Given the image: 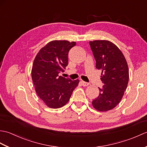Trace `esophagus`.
Returning <instances> with one entry per match:
<instances>
[{"label": "esophagus", "mask_w": 147, "mask_h": 147, "mask_svg": "<svg viewBox=\"0 0 147 147\" xmlns=\"http://www.w3.org/2000/svg\"><path fill=\"white\" fill-rule=\"evenodd\" d=\"M82 85L83 86H88L90 85L88 83L85 82H83V81H82Z\"/></svg>", "instance_id": "1"}]
</instances>
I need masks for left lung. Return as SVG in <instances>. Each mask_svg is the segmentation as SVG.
Instances as JSON below:
<instances>
[{"label":"left lung","instance_id":"left-lung-1","mask_svg":"<svg viewBox=\"0 0 147 147\" xmlns=\"http://www.w3.org/2000/svg\"><path fill=\"white\" fill-rule=\"evenodd\" d=\"M96 61V68L102 71L100 80L104 84L99 88L97 98L92 105L97 111L114 109L121 100L129 81V69L123 53L108 40L89 42Z\"/></svg>","mask_w":147,"mask_h":147}]
</instances>
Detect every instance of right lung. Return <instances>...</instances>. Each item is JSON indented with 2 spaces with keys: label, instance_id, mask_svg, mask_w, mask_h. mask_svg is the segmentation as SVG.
<instances>
[{
  "label": "right lung",
  "instance_id": "add662e5",
  "mask_svg": "<svg viewBox=\"0 0 147 147\" xmlns=\"http://www.w3.org/2000/svg\"><path fill=\"white\" fill-rule=\"evenodd\" d=\"M76 42L53 40L40 50L33 61L32 78L35 91L49 107L57 109L68 102L79 80L59 76L68 64V53Z\"/></svg>",
  "mask_w": 147,
  "mask_h": 147
}]
</instances>
